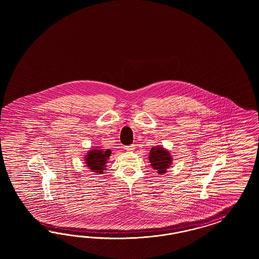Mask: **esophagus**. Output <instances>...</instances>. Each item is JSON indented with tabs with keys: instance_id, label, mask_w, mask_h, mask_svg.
<instances>
[{
	"instance_id": "1",
	"label": "esophagus",
	"mask_w": 259,
	"mask_h": 259,
	"mask_svg": "<svg viewBox=\"0 0 259 259\" xmlns=\"http://www.w3.org/2000/svg\"><path fill=\"white\" fill-rule=\"evenodd\" d=\"M124 148H125L127 151H133L135 150V145L132 144V145H128V146H124Z\"/></svg>"
}]
</instances>
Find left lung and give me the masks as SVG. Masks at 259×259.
<instances>
[{"instance_id": "1", "label": "left lung", "mask_w": 259, "mask_h": 259, "mask_svg": "<svg viewBox=\"0 0 259 259\" xmlns=\"http://www.w3.org/2000/svg\"><path fill=\"white\" fill-rule=\"evenodd\" d=\"M149 160L152 167L156 169L158 174L166 172V168L172 163L169 152L162 147H153L150 151Z\"/></svg>"}]
</instances>
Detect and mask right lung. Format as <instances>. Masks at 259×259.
I'll list each match as a JSON object with an SVG mask.
<instances>
[{"label": "right lung", "instance_id": "right-lung-1", "mask_svg": "<svg viewBox=\"0 0 259 259\" xmlns=\"http://www.w3.org/2000/svg\"><path fill=\"white\" fill-rule=\"evenodd\" d=\"M109 149L103 151L102 149L92 150L89 151L88 155L85 157L87 164L92 171L97 172H103L104 168L106 167L105 163L107 161V158L109 157Z\"/></svg>", "mask_w": 259, "mask_h": 259}]
</instances>
